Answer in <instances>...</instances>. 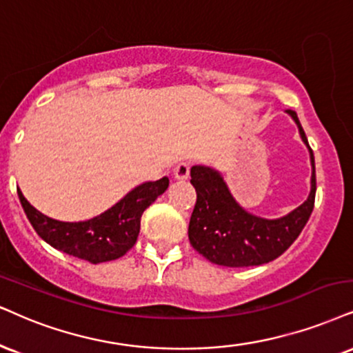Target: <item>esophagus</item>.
I'll list each match as a JSON object with an SVG mask.
<instances>
[{
    "instance_id": "1",
    "label": "esophagus",
    "mask_w": 353,
    "mask_h": 353,
    "mask_svg": "<svg viewBox=\"0 0 353 353\" xmlns=\"http://www.w3.org/2000/svg\"><path fill=\"white\" fill-rule=\"evenodd\" d=\"M190 168H191V165L188 162L178 163L175 170H173V176H175L176 180H188Z\"/></svg>"
}]
</instances>
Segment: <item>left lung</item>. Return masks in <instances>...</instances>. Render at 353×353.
<instances>
[{
  "instance_id": "left-lung-1",
  "label": "left lung",
  "mask_w": 353,
  "mask_h": 353,
  "mask_svg": "<svg viewBox=\"0 0 353 353\" xmlns=\"http://www.w3.org/2000/svg\"><path fill=\"white\" fill-rule=\"evenodd\" d=\"M298 124L303 142L310 149L312 176L311 193L301 206L280 219L256 217L236 203L230 191L211 167H191V185L196 190V204L190 219L188 237L193 249L204 259L223 267H254L280 256L296 241L310 219L316 198L314 154L296 112L286 110Z\"/></svg>"
}]
</instances>
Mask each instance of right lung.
I'll return each mask as SVG.
<instances>
[{
    "mask_svg": "<svg viewBox=\"0 0 353 353\" xmlns=\"http://www.w3.org/2000/svg\"><path fill=\"white\" fill-rule=\"evenodd\" d=\"M167 188V176L157 181H147L129 191L103 214L83 223L55 221L30 206L21 190H17V196L39 237L57 250L90 263H101L119 259L132 249L141 230L142 212Z\"/></svg>",
    "mask_w": 353,
    "mask_h": 353,
    "instance_id": "obj_1",
    "label": "right lung"
}]
</instances>
